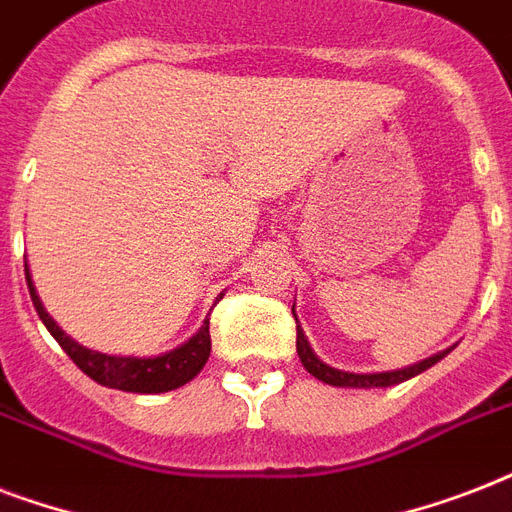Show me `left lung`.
<instances>
[{"instance_id":"8db88e82","label":"left lung","mask_w":512,"mask_h":512,"mask_svg":"<svg viewBox=\"0 0 512 512\" xmlns=\"http://www.w3.org/2000/svg\"><path fill=\"white\" fill-rule=\"evenodd\" d=\"M295 311V308H292ZM297 321V316H295ZM449 350L444 353H436V356L425 358L420 364L414 366H406V369H398V372H380V374H353V372H340V369H332L327 366L321 358H316V353L311 350L308 340H305V332L297 327V356L303 361V366L308 372L316 377V380L327 382V385H337V388H388V385H398V382L409 380L414 374L425 372L428 366H433L436 361L446 356Z\"/></svg>"}]
</instances>
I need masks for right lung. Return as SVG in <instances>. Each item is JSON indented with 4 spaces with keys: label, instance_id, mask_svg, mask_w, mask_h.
Listing matches in <instances>:
<instances>
[{
    "label": "right lung",
    "instance_id": "right-lung-1",
    "mask_svg": "<svg viewBox=\"0 0 512 512\" xmlns=\"http://www.w3.org/2000/svg\"><path fill=\"white\" fill-rule=\"evenodd\" d=\"M26 281L34 308L39 313V319L50 335L58 340V345L68 353V358L82 369L87 377H92L100 385L116 390H127V393H167L175 390L185 382H191L196 374L201 372V366L207 364L209 350H212V340H209V319L204 321V327L191 337V340L180 345V348L164 353L156 358H135V356H108V353H98V350L82 348L79 342H74L68 335H63V329L47 316L42 308V300L36 295L31 276H28L26 265Z\"/></svg>",
    "mask_w": 512,
    "mask_h": 512
}]
</instances>
